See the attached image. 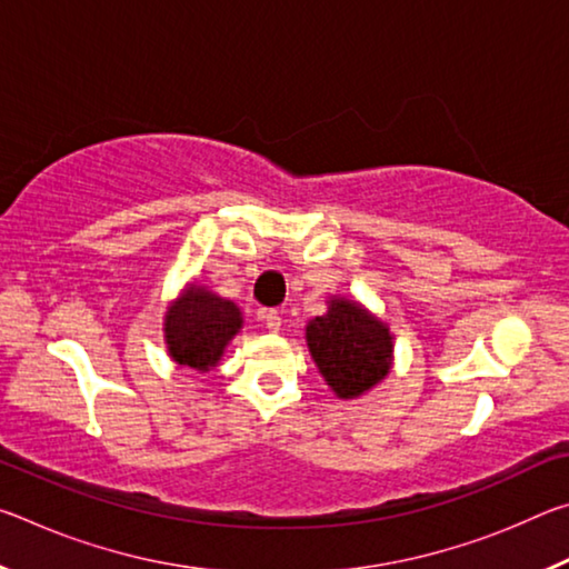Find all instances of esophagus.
<instances>
[{"mask_svg": "<svg viewBox=\"0 0 569 569\" xmlns=\"http://www.w3.org/2000/svg\"><path fill=\"white\" fill-rule=\"evenodd\" d=\"M263 321H266V329L268 331H281V313L273 311V308H268V311H263Z\"/></svg>", "mask_w": 569, "mask_h": 569, "instance_id": "1", "label": "esophagus"}]
</instances>
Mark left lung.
Listing matches in <instances>:
<instances>
[{
  "instance_id": "left-lung-1",
  "label": "left lung",
  "mask_w": 569,
  "mask_h": 569,
  "mask_svg": "<svg viewBox=\"0 0 569 569\" xmlns=\"http://www.w3.org/2000/svg\"><path fill=\"white\" fill-rule=\"evenodd\" d=\"M306 341L321 377L339 399L361 397L391 369L389 326L349 298L333 296L329 311L308 321Z\"/></svg>"
}]
</instances>
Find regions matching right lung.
Returning <instances> with one entry per match:
<instances>
[{"label":"right lung","mask_w":569,"mask_h":569,"mask_svg":"<svg viewBox=\"0 0 569 569\" xmlns=\"http://www.w3.org/2000/svg\"><path fill=\"white\" fill-rule=\"evenodd\" d=\"M170 359L196 371H210L243 326L240 308L203 286L190 283L166 313Z\"/></svg>","instance_id":"1"}]
</instances>
